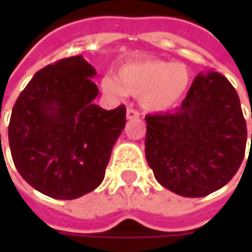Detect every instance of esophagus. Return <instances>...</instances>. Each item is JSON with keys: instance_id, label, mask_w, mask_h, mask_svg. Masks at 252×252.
I'll return each instance as SVG.
<instances>
[{"instance_id": "esophagus-1", "label": "esophagus", "mask_w": 252, "mask_h": 252, "mask_svg": "<svg viewBox=\"0 0 252 252\" xmlns=\"http://www.w3.org/2000/svg\"><path fill=\"white\" fill-rule=\"evenodd\" d=\"M139 117H140V113L136 109H133V108L126 109V120H133V119H139Z\"/></svg>"}]
</instances>
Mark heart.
<instances>
[{"label": "heart", "instance_id": "b5f03b06", "mask_svg": "<svg viewBox=\"0 0 252 252\" xmlns=\"http://www.w3.org/2000/svg\"><path fill=\"white\" fill-rule=\"evenodd\" d=\"M191 83V74L185 64L162 59H140L124 63L117 77L105 75L101 90L116 98L126 94L140 97L142 106L151 113L173 109L185 97Z\"/></svg>", "mask_w": 252, "mask_h": 252}]
</instances>
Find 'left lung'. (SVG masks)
Wrapping results in <instances>:
<instances>
[{
    "instance_id": "8db88e82",
    "label": "left lung",
    "mask_w": 252,
    "mask_h": 252,
    "mask_svg": "<svg viewBox=\"0 0 252 252\" xmlns=\"http://www.w3.org/2000/svg\"><path fill=\"white\" fill-rule=\"evenodd\" d=\"M146 123L148 166L175 194H211L227 185L243 162L247 126L240 99L219 72L198 74L174 113L146 116Z\"/></svg>"
}]
</instances>
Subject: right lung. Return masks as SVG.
Returning a JSON list of instances; mask_svg holds the SVG:
<instances>
[{"label":"right lung","instance_id":"1","mask_svg":"<svg viewBox=\"0 0 252 252\" xmlns=\"http://www.w3.org/2000/svg\"><path fill=\"white\" fill-rule=\"evenodd\" d=\"M95 70L82 55L48 64L32 77L12 110L8 128L14 166L32 188L74 200L102 182L126 106L93 102ZM1 142V133H0Z\"/></svg>","mask_w":252,"mask_h":252}]
</instances>
